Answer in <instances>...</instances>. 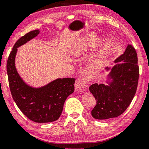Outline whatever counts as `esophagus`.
<instances>
[{
  "label": "esophagus",
  "mask_w": 149,
  "mask_h": 149,
  "mask_svg": "<svg viewBox=\"0 0 149 149\" xmlns=\"http://www.w3.org/2000/svg\"><path fill=\"white\" fill-rule=\"evenodd\" d=\"M75 89L79 91H85L87 89V84L84 78H80L75 84Z\"/></svg>",
  "instance_id": "obj_1"
}]
</instances>
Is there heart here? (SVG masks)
Here are the masks:
<instances>
[{
	"label": "heart",
	"instance_id": "obj_1",
	"mask_svg": "<svg viewBox=\"0 0 149 149\" xmlns=\"http://www.w3.org/2000/svg\"><path fill=\"white\" fill-rule=\"evenodd\" d=\"M97 44L98 46H100L102 44V42L100 40L97 41L94 34H85L74 42L70 49V52L73 56L79 57L86 53L88 50L93 49Z\"/></svg>",
	"mask_w": 149,
	"mask_h": 149
}]
</instances>
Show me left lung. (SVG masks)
<instances>
[{"label": "left lung", "instance_id": "obj_1", "mask_svg": "<svg viewBox=\"0 0 149 149\" xmlns=\"http://www.w3.org/2000/svg\"><path fill=\"white\" fill-rule=\"evenodd\" d=\"M137 55L132 45H128L123 52L115 60L109 71L105 84H95L89 87L90 92L97 100L91 111L97 120H108L119 116L129 107L137 91L139 68Z\"/></svg>", "mask_w": 149, "mask_h": 149}]
</instances>
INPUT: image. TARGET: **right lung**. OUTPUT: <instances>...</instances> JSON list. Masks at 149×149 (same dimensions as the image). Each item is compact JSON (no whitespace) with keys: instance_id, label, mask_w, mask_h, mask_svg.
I'll return each mask as SVG.
<instances>
[{"instance_id":"right-lung-1","label":"right lung","mask_w":149,"mask_h":149,"mask_svg":"<svg viewBox=\"0 0 149 149\" xmlns=\"http://www.w3.org/2000/svg\"><path fill=\"white\" fill-rule=\"evenodd\" d=\"M36 29L27 33L16 41L7 61L9 87L14 100L22 113L37 123L57 120L61 115L65 100L74 91V78H58L45 86L33 87L25 83L15 66L17 48L39 34Z\"/></svg>"}]
</instances>
